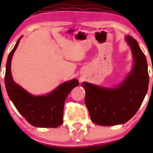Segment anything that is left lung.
I'll return each instance as SVG.
<instances>
[{
	"label": "left lung",
	"mask_w": 153,
	"mask_h": 153,
	"mask_svg": "<svg viewBox=\"0 0 153 153\" xmlns=\"http://www.w3.org/2000/svg\"><path fill=\"white\" fill-rule=\"evenodd\" d=\"M126 40L134 56V67L124 82L115 89L82 83L90 119L98 125L115 126L129 121L140 109L148 90L149 76L145 54L133 37L127 36Z\"/></svg>",
	"instance_id": "8db88e82"
}]
</instances>
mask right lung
Returning <instances> with one entry per match:
<instances>
[{"label":"right lung","instance_id":"1","mask_svg":"<svg viewBox=\"0 0 153 153\" xmlns=\"http://www.w3.org/2000/svg\"><path fill=\"white\" fill-rule=\"evenodd\" d=\"M20 42L10 51L6 63L4 76L5 87L9 98L18 112L33 126L56 128L63 123L64 102L70 92L79 85V81L74 79L65 82L48 95L34 97L13 82L10 73V65L13 53Z\"/></svg>","mask_w":153,"mask_h":153}]
</instances>
